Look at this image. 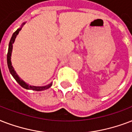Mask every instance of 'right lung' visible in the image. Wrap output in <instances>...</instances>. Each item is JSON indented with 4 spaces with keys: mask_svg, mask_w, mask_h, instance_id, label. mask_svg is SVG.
I'll return each instance as SVG.
<instances>
[{
    "mask_svg": "<svg viewBox=\"0 0 132 132\" xmlns=\"http://www.w3.org/2000/svg\"><path fill=\"white\" fill-rule=\"evenodd\" d=\"M24 23H25V22H24V23L22 24L21 27L18 28V29H17V30H16L14 34H12V38H11V40H10V43H9V47H8L7 56V62L8 68H9L10 73L12 74V76L14 77V79L16 80V82H18V84L20 85L21 87H22L23 88L27 89H31V90H34V91L45 90V89H47L50 88V87L52 86V82H51L50 84L47 85H45V86H43V87H37V86H32V85H29L27 84V83L24 82V81H23V80H22V79L18 76V74L16 73V71L14 70L13 66L12 65V62H11V56H12V49H13V43H14V41H15L16 36L18 35V33H19V31L21 30L22 27L23 26V24H24Z\"/></svg>",
    "mask_w": 132,
    "mask_h": 132,
    "instance_id": "add662e5",
    "label": "right lung"
}]
</instances>
